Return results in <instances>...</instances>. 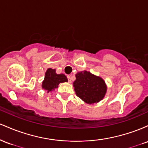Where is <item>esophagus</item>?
Here are the masks:
<instances>
[{
  "instance_id": "obj_1",
  "label": "esophagus",
  "mask_w": 148,
  "mask_h": 148,
  "mask_svg": "<svg viewBox=\"0 0 148 148\" xmlns=\"http://www.w3.org/2000/svg\"><path fill=\"white\" fill-rule=\"evenodd\" d=\"M67 79H68V81H69V83H72V80H73V77H72V75H68V76H67Z\"/></svg>"
}]
</instances>
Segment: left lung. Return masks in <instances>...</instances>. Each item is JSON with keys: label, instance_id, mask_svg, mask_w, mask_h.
<instances>
[{"label": "left lung", "instance_id": "8db88e82", "mask_svg": "<svg viewBox=\"0 0 148 148\" xmlns=\"http://www.w3.org/2000/svg\"><path fill=\"white\" fill-rule=\"evenodd\" d=\"M73 86L76 95L88 104L99 102L107 91V86L102 78L86 70L76 74Z\"/></svg>", "mask_w": 148, "mask_h": 148}]
</instances>
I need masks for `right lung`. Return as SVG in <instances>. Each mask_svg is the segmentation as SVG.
I'll list each match as a JSON object with an SVG mask.
<instances>
[{
	"instance_id": "add662e5",
	"label": "right lung",
	"mask_w": 148,
	"mask_h": 148,
	"mask_svg": "<svg viewBox=\"0 0 148 148\" xmlns=\"http://www.w3.org/2000/svg\"><path fill=\"white\" fill-rule=\"evenodd\" d=\"M67 76L63 74H57L55 69L48 68L45 72V79L42 81V88L47 91L52 92L58 87L60 83L67 82Z\"/></svg>"
}]
</instances>
